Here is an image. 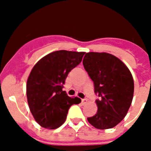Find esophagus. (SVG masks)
I'll use <instances>...</instances> for the list:
<instances>
[{
    "label": "esophagus",
    "mask_w": 151,
    "mask_h": 151,
    "mask_svg": "<svg viewBox=\"0 0 151 151\" xmlns=\"http://www.w3.org/2000/svg\"><path fill=\"white\" fill-rule=\"evenodd\" d=\"M87 102H88L87 98H84V99H82V104H87Z\"/></svg>",
    "instance_id": "esophagus-1"
}]
</instances>
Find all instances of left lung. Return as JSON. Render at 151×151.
Instances as JSON below:
<instances>
[{
	"label": "left lung",
	"instance_id": "obj_1",
	"mask_svg": "<svg viewBox=\"0 0 151 151\" xmlns=\"http://www.w3.org/2000/svg\"><path fill=\"white\" fill-rule=\"evenodd\" d=\"M83 66L99 97L97 113L88 121L96 129H112L125 118L132 101V73L120 60L107 53H87Z\"/></svg>",
	"mask_w": 151,
	"mask_h": 151
}]
</instances>
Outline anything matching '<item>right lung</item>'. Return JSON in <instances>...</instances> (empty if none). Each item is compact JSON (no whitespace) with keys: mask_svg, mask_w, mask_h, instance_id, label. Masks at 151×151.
<instances>
[{"mask_svg":"<svg viewBox=\"0 0 151 151\" xmlns=\"http://www.w3.org/2000/svg\"><path fill=\"white\" fill-rule=\"evenodd\" d=\"M84 52L57 50L47 54L34 66L28 78L26 95L35 119L45 129H54L64 123L68 110L81 99L63 91L68 74L82 62Z\"/></svg>","mask_w":151,"mask_h":151,"instance_id":"add662e5","label":"right lung"}]
</instances>
